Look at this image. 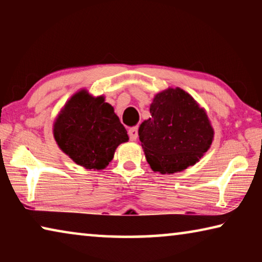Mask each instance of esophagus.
Listing matches in <instances>:
<instances>
[{
  "label": "esophagus",
  "instance_id": "esophagus-1",
  "mask_svg": "<svg viewBox=\"0 0 262 262\" xmlns=\"http://www.w3.org/2000/svg\"><path fill=\"white\" fill-rule=\"evenodd\" d=\"M128 135H129V139L132 141H136L137 137H139V132H137V127H133L128 130Z\"/></svg>",
  "mask_w": 262,
  "mask_h": 262
}]
</instances>
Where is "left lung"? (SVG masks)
Returning a JSON list of instances; mask_svg holds the SVG:
<instances>
[{
  "mask_svg": "<svg viewBox=\"0 0 262 262\" xmlns=\"http://www.w3.org/2000/svg\"><path fill=\"white\" fill-rule=\"evenodd\" d=\"M139 135L154 171L174 173L194 165L209 149L214 129L205 110L181 89H167L150 105Z\"/></svg>",
  "mask_w": 262,
  "mask_h": 262,
  "instance_id": "left-lung-1",
  "label": "left lung"
}]
</instances>
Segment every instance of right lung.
Segmentation results:
<instances>
[{"label": "right lung", "mask_w": 262, "mask_h": 262, "mask_svg": "<svg viewBox=\"0 0 262 262\" xmlns=\"http://www.w3.org/2000/svg\"><path fill=\"white\" fill-rule=\"evenodd\" d=\"M54 137L62 151L78 165L101 170L119 144L128 141L126 128L104 97L86 91L73 96L54 123Z\"/></svg>", "instance_id": "add662e5"}]
</instances>
